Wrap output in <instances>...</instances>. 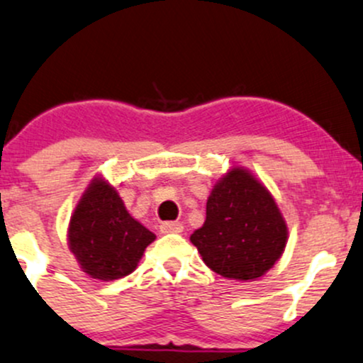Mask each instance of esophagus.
Masks as SVG:
<instances>
[{
	"label": "esophagus",
	"mask_w": 363,
	"mask_h": 363,
	"mask_svg": "<svg viewBox=\"0 0 363 363\" xmlns=\"http://www.w3.org/2000/svg\"><path fill=\"white\" fill-rule=\"evenodd\" d=\"M183 232V225L180 221H166L161 225V233H180Z\"/></svg>",
	"instance_id": "1"
}]
</instances>
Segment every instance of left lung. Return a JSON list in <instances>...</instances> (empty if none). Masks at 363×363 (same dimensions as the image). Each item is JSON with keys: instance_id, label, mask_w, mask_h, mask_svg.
<instances>
[{"instance_id": "1", "label": "left lung", "mask_w": 363, "mask_h": 363, "mask_svg": "<svg viewBox=\"0 0 363 363\" xmlns=\"http://www.w3.org/2000/svg\"><path fill=\"white\" fill-rule=\"evenodd\" d=\"M287 237L286 218L267 185L247 167L232 166L213 185L206 221L190 242L218 275L249 282L274 268Z\"/></svg>"}]
</instances>
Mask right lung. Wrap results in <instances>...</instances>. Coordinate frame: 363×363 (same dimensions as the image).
Listing matches in <instances>:
<instances>
[{
  "instance_id": "1",
  "label": "right lung",
  "mask_w": 363,
  "mask_h": 363,
  "mask_svg": "<svg viewBox=\"0 0 363 363\" xmlns=\"http://www.w3.org/2000/svg\"><path fill=\"white\" fill-rule=\"evenodd\" d=\"M155 233L131 216L116 185L96 174L77 201L67 244L79 268L104 282L123 279L138 267Z\"/></svg>"
}]
</instances>
